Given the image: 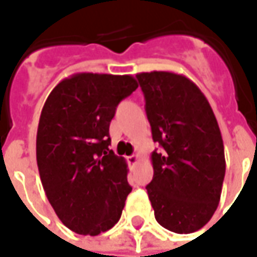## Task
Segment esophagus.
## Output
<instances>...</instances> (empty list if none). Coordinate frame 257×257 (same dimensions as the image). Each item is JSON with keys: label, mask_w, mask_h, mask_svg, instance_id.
<instances>
[{"label": "esophagus", "mask_w": 257, "mask_h": 257, "mask_svg": "<svg viewBox=\"0 0 257 257\" xmlns=\"http://www.w3.org/2000/svg\"><path fill=\"white\" fill-rule=\"evenodd\" d=\"M139 160H140V156L139 154H133V156L127 157V162H128L130 166H136V164L139 163Z\"/></svg>", "instance_id": "1"}]
</instances>
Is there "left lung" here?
Here are the masks:
<instances>
[{
  "label": "left lung",
  "instance_id": "left-lung-1",
  "mask_svg": "<svg viewBox=\"0 0 257 257\" xmlns=\"http://www.w3.org/2000/svg\"><path fill=\"white\" fill-rule=\"evenodd\" d=\"M152 136L153 180L146 186L156 220L174 233H193L212 219L226 172L222 133L200 88L182 74L136 75Z\"/></svg>",
  "mask_w": 257,
  "mask_h": 257
}]
</instances>
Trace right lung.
<instances>
[{
	"mask_svg": "<svg viewBox=\"0 0 257 257\" xmlns=\"http://www.w3.org/2000/svg\"><path fill=\"white\" fill-rule=\"evenodd\" d=\"M137 87L132 75L78 73L45 100L37 130L40 179L58 219L78 234L111 229L132 192L125 160L108 149V128Z\"/></svg>",
	"mask_w": 257,
	"mask_h": 257,
	"instance_id": "obj_1",
	"label": "right lung"
}]
</instances>
